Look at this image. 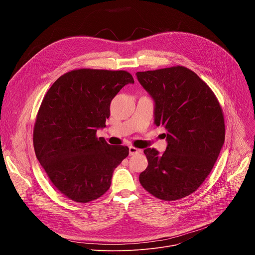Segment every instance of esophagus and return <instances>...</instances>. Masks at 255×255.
Returning a JSON list of instances; mask_svg holds the SVG:
<instances>
[{"mask_svg": "<svg viewBox=\"0 0 255 255\" xmlns=\"http://www.w3.org/2000/svg\"><path fill=\"white\" fill-rule=\"evenodd\" d=\"M142 150L139 149V148H136V147H133V146H130L129 147V154L130 155H135V154H138V153H141Z\"/></svg>", "mask_w": 255, "mask_h": 255, "instance_id": "esophagus-1", "label": "esophagus"}]
</instances>
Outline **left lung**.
Masks as SVG:
<instances>
[{
  "label": "left lung",
  "instance_id": "left-lung-1",
  "mask_svg": "<svg viewBox=\"0 0 255 255\" xmlns=\"http://www.w3.org/2000/svg\"><path fill=\"white\" fill-rule=\"evenodd\" d=\"M154 101V124L166 133V150H144L148 166L141 186L164 201L193 194L211 172L225 140L222 108L210 87L185 66L138 71Z\"/></svg>",
  "mask_w": 255,
  "mask_h": 255
}]
</instances>
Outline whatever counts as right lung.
Wrapping results in <instances>:
<instances>
[{
	"label": "right lung",
	"instance_id": "obj_1",
	"mask_svg": "<svg viewBox=\"0 0 255 255\" xmlns=\"http://www.w3.org/2000/svg\"><path fill=\"white\" fill-rule=\"evenodd\" d=\"M133 77L125 70L81 68L59 77L36 116L33 145L52 185L66 198L89 203L111 186L114 169L129 154L97 137L110 117L113 98Z\"/></svg>",
	"mask_w": 255,
	"mask_h": 255
}]
</instances>
